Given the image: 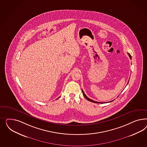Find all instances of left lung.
<instances>
[{
	"label": "left lung",
	"instance_id": "obj_1",
	"mask_svg": "<svg viewBox=\"0 0 147 147\" xmlns=\"http://www.w3.org/2000/svg\"><path fill=\"white\" fill-rule=\"evenodd\" d=\"M128 55L129 56V57L131 59V55H130V54H128ZM128 82H129V81H128ZM82 93H83V95H84V97H85L87 100H88L89 101H90V102H92L94 103H103V102H97V101H94L93 100H91V99H90L89 98H88L86 95V94H85V93L84 92V91L82 90ZM113 100H112L111 101H109V102H111V101H113Z\"/></svg>",
	"mask_w": 147,
	"mask_h": 147
}]
</instances>
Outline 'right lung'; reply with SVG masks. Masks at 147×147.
<instances>
[{"instance_id": "add662e5", "label": "right lung", "mask_w": 147, "mask_h": 147, "mask_svg": "<svg viewBox=\"0 0 147 147\" xmlns=\"http://www.w3.org/2000/svg\"><path fill=\"white\" fill-rule=\"evenodd\" d=\"M60 98V97H59V98H57V99H58V98Z\"/></svg>"}]
</instances>
